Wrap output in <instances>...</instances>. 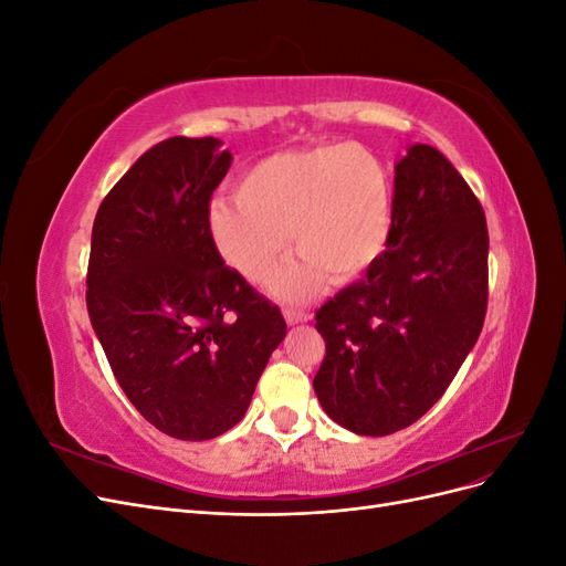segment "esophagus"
I'll return each mask as SVG.
<instances>
[{"label": "esophagus", "instance_id": "esophagus-1", "mask_svg": "<svg viewBox=\"0 0 566 566\" xmlns=\"http://www.w3.org/2000/svg\"><path fill=\"white\" fill-rule=\"evenodd\" d=\"M285 321H287V325H297V323L312 321V314L300 312V310H285Z\"/></svg>", "mask_w": 566, "mask_h": 566}]
</instances>
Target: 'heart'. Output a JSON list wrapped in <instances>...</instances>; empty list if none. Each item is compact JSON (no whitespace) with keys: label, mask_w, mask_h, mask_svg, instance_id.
I'll return each mask as SVG.
<instances>
[{"label":"heart","mask_w":566,"mask_h":566,"mask_svg":"<svg viewBox=\"0 0 566 566\" xmlns=\"http://www.w3.org/2000/svg\"><path fill=\"white\" fill-rule=\"evenodd\" d=\"M235 200L208 208L217 254L260 283L287 254L302 260L271 283L281 300H304L328 276L349 285L378 264L391 241L394 188L385 163L356 144H316L273 153L235 179Z\"/></svg>","instance_id":"1"}]
</instances>
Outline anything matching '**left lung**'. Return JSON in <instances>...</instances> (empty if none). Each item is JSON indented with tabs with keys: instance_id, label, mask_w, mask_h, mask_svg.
I'll return each instance as SVG.
<instances>
[{
	"instance_id": "obj_1",
	"label": "left lung",
	"mask_w": 566,
	"mask_h": 566,
	"mask_svg": "<svg viewBox=\"0 0 566 566\" xmlns=\"http://www.w3.org/2000/svg\"><path fill=\"white\" fill-rule=\"evenodd\" d=\"M489 231L458 169L427 144L394 165V229L382 260L316 312L325 358L314 391L364 437L413 424L455 378L482 333Z\"/></svg>"
}]
</instances>
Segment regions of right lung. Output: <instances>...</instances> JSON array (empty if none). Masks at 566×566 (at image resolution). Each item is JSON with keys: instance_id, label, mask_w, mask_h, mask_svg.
<instances>
[{"instance_id": "obj_1", "label": "right lung", "mask_w": 566, "mask_h": 566, "mask_svg": "<svg viewBox=\"0 0 566 566\" xmlns=\"http://www.w3.org/2000/svg\"><path fill=\"white\" fill-rule=\"evenodd\" d=\"M231 160L214 136L160 142L111 188L92 229V328L134 408L181 441L243 420L287 331L210 241V198Z\"/></svg>"}]
</instances>
